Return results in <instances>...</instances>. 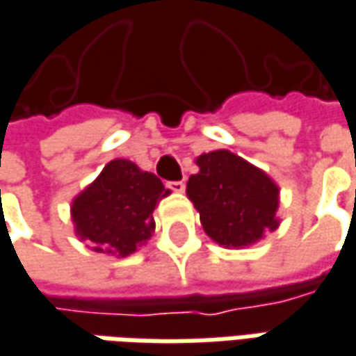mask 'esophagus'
Listing matches in <instances>:
<instances>
[{"mask_svg": "<svg viewBox=\"0 0 356 356\" xmlns=\"http://www.w3.org/2000/svg\"><path fill=\"white\" fill-rule=\"evenodd\" d=\"M167 189H171L173 193H183L185 191V183L183 181H167Z\"/></svg>", "mask_w": 356, "mask_h": 356, "instance_id": "obj_1", "label": "esophagus"}]
</instances>
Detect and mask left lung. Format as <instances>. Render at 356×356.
<instances>
[{"label": "left lung", "mask_w": 356, "mask_h": 356, "mask_svg": "<svg viewBox=\"0 0 356 356\" xmlns=\"http://www.w3.org/2000/svg\"><path fill=\"white\" fill-rule=\"evenodd\" d=\"M187 195L204 232L220 246H248L277 228V187L258 167L218 149L197 159Z\"/></svg>", "instance_id": "left-lung-1"}]
</instances>
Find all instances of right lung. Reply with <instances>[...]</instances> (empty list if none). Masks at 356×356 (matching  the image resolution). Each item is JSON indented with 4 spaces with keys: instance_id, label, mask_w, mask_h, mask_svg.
<instances>
[{
    "instance_id": "1",
    "label": "right lung",
    "mask_w": 356,
    "mask_h": 356,
    "mask_svg": "<svg viewBox=\"0 0 356 356\" xmlns=\"http://www.w3.org/2000/svg\"><path fill=\"white\" fill-rule=\"evenodd\" d=\"M169 195L161 179L128 159H114L72 202L80 238L96 252L128 256L154 234V211Z\"/></svg>"
}]
</instances>
